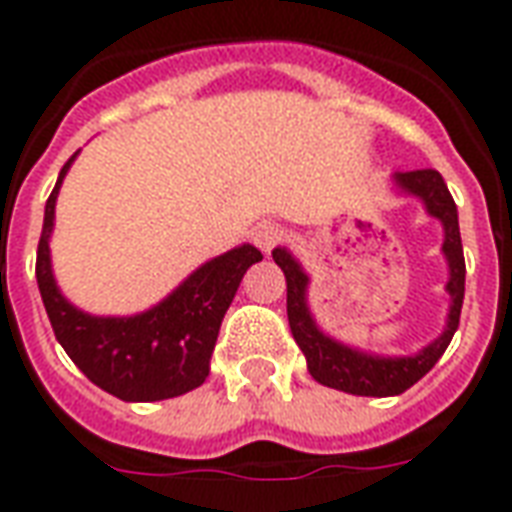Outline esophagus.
<instances>
[{"label":"esophagus","instance_id":"obj_1","mask_svg":"<svg viewBox=\"0 0 512 512\" xmlns=\"http://www.w3.org/2000/svg\"><path fill=\"white\" fill-rule=\"evenodd\" d=\"M252 238H255V244L260 246L263 252H271L274 246L285 244L288 230H285V227H279V224H260V227H255Z\"/></svg>","mask_w":512,"mask_h":512}]
</instances>
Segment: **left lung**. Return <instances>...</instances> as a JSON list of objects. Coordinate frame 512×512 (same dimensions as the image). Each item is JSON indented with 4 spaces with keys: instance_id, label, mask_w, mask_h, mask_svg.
<instances>
[{
    "instance_id": "8db88e82",
    "label": "left lung",
    "mask_w": 512,
    "mask_h": 512,
    "mask_svg": "<svg viewBox=\"0 0 512 512\" xmlns=\"http://www.w3.org/2000/svg\"><path fill=\"white\" fill-rule=\"evenodd\" d=\"M392 189L403 197H417L425 211L433 219H439L444 227V244L441 255L447 260V285L444 290L450 293V310L447 321L436 340H430L425 348H419L417 354L408 356H384L356 348V345L340 343L332 334H326L315 321L310 310V277L296 257L290 255V249L277 246L271 255L274 263L282 268L285 282H288V321L293 340L299 343L307 359L310 376L323 386H332L348 395L362 397H392L406 392L408 386H414L419 378L436 365L441 354L447 351L452 334L458 329L463 307V285H466V263H463L461 230H458V208L452 200L447 183L436 169H414V172H395L392 175Z\"/></svg>"
}]
</instances>
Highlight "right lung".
<instances>
[{
    "instance_id": "right-lung-1",
    "label": "right lung",
    "mask_w": 512,
    "mask_h": 512,
    "mask_svg": "<svg viewBox=\"0 0 512 512\" xmlns=\"http://www.w3.org/2000/svg\"><path fill=\"white\" fill-rule=\"evenodd\" d=\"M79 153L62 167L57 186L46 200L43 233L38 244V277L43 307L51 329L95 386L126 403H153L186 395L208 378L211 354L227 307L246 268L263 260L260 249L241 244L194 268L167 299L136 315H90L62 296L51 268L54 205L68 169Z\"/></svg>"
}]
</instances>
